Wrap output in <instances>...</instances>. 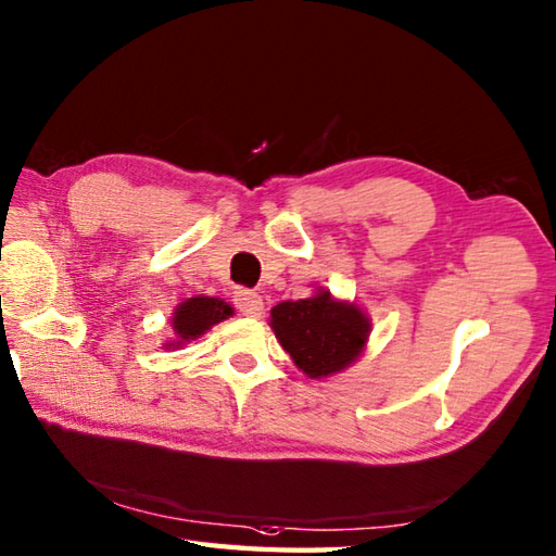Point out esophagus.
Returning <instances> with one entry per match:
<instances>
[{
	"label": "esophagus",
	"mask_w": 556,
	"mask_h": 556,
	"mask_svg": "<svg viewBox=\"0 0 556 556\" xmlns=\"http://www.w3.org/2000/svg\"><path fill=\"white\" fill-rule=\"evenodd\" d=\"M235 304H238V308L244 316H260L262 308H265V301H262L257 291L252 289L235 291Z\"/></svg>",
	"instance_id": "34e87169"
}]
</instances>
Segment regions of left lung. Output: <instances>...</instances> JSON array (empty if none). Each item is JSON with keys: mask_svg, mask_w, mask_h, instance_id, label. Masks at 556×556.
I'll list each match as a JSON object with an SVG mask.
<instances>
[{"mask_svg": "<svg viewBox=\"0 0 556 556\" xmlns=\"http://www.w3.org/2000/svg\"><path fill=\"white\" fill-rule=\"evenodd\" d=\"M269 326L296 368L312 380H326L351 368L372 331L370 316L355 301L336 299L318 287L314 296L279 301Z\"/></svg>", "mask_w": 556, "mask_h": 556, "instance_id": "obj_1", "label": "left lung"}]
</instances>
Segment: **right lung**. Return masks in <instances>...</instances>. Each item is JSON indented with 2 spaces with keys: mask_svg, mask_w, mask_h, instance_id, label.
<instances>
[{
  "mask_svg": "<svg viewBox=\"0 0 556 556\" xmlns=\"http://www.w3.org/2000/svg\"><path fill=\"white\" fill-rule=\"evenodd\" d=\"M235 314V308L225 299L215 296H191L184 299L172 314V331L174 336L164 343L166 351H178L186 343L199 341L203 333H208L215 324L225 321Z\"/></svg>",
  "mask_w": 556,
  "mask_h": 556,
  "instance_id": "obj_1",
  "label": "right lung"
}]
</instances>
